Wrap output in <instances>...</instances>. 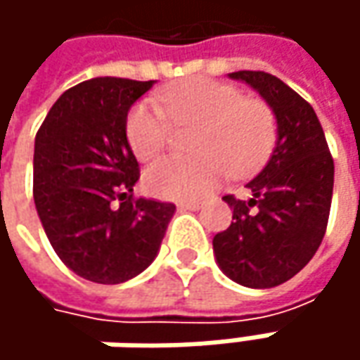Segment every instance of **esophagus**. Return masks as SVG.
Listing matches in <instances>:
<instances>
[{
  "label": "esophagus",
  "instance_id": "esophagus-1",
  "mask_svg": "<svg viewBox=\"0 0 360 360\" xmlns=\"http://www.w3.org/2000/svg\"><path fill=\"white\" fill-rule=\"evenodd\" d=\"M178 208H180V210H198V208H200V202L198 200L178 202Z\"/></svg>",
  "mask_w": 360,
  "mask_h": 360
}]
</instances>
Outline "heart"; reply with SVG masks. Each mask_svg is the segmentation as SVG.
Listing matches in <instances>:
<instances>
[{
	"mask_svg": "<svg viewBox=\"0 0 360 360\" xmlns=\"http://www.w3.org/2000/svg\"><path fill=\"white\" fill-rule=\"evenodd\" d=\"M160 105H131L126 140L138 160H152L168 146L172 124L192 126V152L154 162L144 176L150 194L166 200H196L230 172H256L276 144V116L264 100L246 98L240 88L210 77H188L160 91Z\"/></svg>",
	"mask_w": 360,
	"mask_h": 360,
	"instance_id": "obj_1",
	"label": "heart"
}]
</instances>
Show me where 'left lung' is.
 <instances>
[{
  "instance_id": "left-lung-1",
  "label": "left lung",
  "mask_w": 360,
  "mask_h": 360,
  "mask_svg": "<svg viewBox=\"0 0 360 360\" xmlns=\"http://www.w3.org/2000/svg\"><path fill=\"white\" fill-rule=\"evenodd\" d=\"M255 88L276 116V146L266 166L246 188L248 200L232 194V222L212 240L216 262L234 283L272 288L309 264L326 232L335 162L312 105L283 79L266 72H232Z\"/></svg>"
}]
</instances>
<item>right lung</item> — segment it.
Masks as SVG:
<instances>
[{
	"label": "right lung",
	"mask_w": 360,
	"mask_h": 360,
	"mask_svg": "<svg viewBox=\"0 0 360 360\" xmlns=\"http://www.w3.org/2000/svg\"><path fill=\"white\" fill-rule=\"evenodd\" d=\"M154 86L94 77L65 90L35 134L34 202L56 255L77 276L120 284L160 250L172 202L134 198L138 160L126 118Z\"/></svg>",
	"instance_id": "1"
}]
</instances>
